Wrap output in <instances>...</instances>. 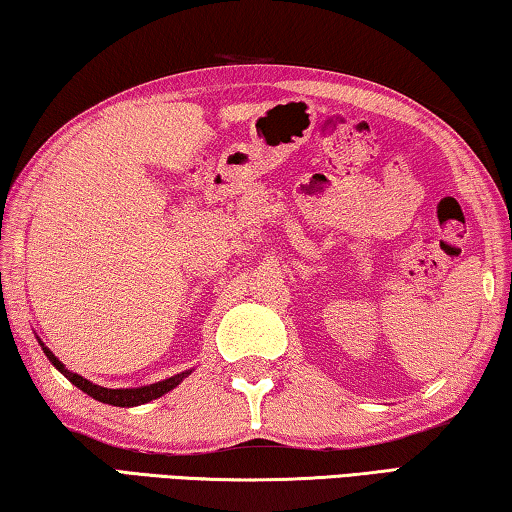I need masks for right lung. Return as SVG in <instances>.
Instances as JSON below:
<instances>
[{
  "label": "right lung",
  "instance_id": "1",
  "mask_svg": "<svg viewBox=\"0 0 512 512\" xmlns=\"http://www.w3.org/2000/svg\"><path fill=\"white\" fill-rule=\"evenodd\" d=\"M40 342V340H38ZM40 347H43L45 356L49 358V363H52L58 372H61L67 381H72L74 385H77L79 390L86 392V395H90L92 399L102 401V404H108V406H120V408H131V406H140V404H147V401L152 399H158L163 397L165 392H170L177 388V385L186 379V376L192 372H181V374H174L170 376V379L165 381H158V383H152V385H142V388H120V390H113V388H102V385L92 383L88 379H83V376H79L77 372H70L67 367L58 360L52 351H49L43 342H40Z\"/></svg>",
  "mask_w": 512,
  "mask_h": 512
}]
</instances>
